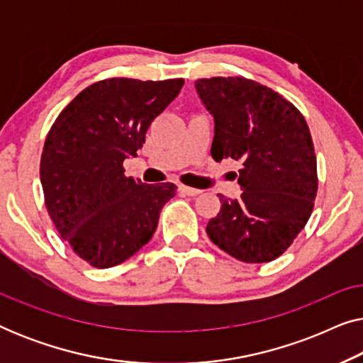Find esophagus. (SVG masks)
<instances>
[{"mask_svg": "<svg viewBox=\"0 0 363 363\" xmlns=\"http://www.w3.org/2000/svg\"><path fill=\"white\" fill-rule=\"evenodd\" d=\"M178 190H180L182 193H185V195H188V196H196L201 193V190H198V188H191V186H185V185L178 186Z\"/></svg>", "mask_w": 363, "mask_h": 363, "instance_id": "1", "label": "esophagus"}]
</instances>
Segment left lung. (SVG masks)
<instances>
[{
  "instance_id": "obj_1",
  "label": "left lung",
  "mask_w": 363,
  "mask_h": 363,
  "mask_svg": "<svg viewBox=\"0 0 363 363\" xmlns=\"http://www.w3.org/2000/svg\"><path fill=\"white\" fill-rule=\"evenodd\" d=\"M215 123L211 155L242 162L240 198L220 196L206 226L210 240L242 262H269L309 220L317 162L309 127L289 101L255 81L211 77L195 82Z\"/></svg>"
}]
</instances>
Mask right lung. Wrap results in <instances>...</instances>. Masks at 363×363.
<instances>
[{"mask_svg":"<svg viewBox=\"0 0 363 363\" xmlns=\"http://www.w3.org/2000/svg\"><path fill=\"white\" fill-rule=\"evenodd\" d=\"M183 79L113 77L92 84L59 113L41 155L49 216L62 240L94 267H112L152 240L177 185L123 175L153 118L180 94Z\"/></svg>","mask_w":363,"mask_h":363,"instance_id":"1","label":"right lung"}]
</instances>
